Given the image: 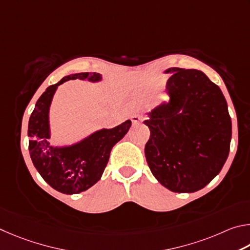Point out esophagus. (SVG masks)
Masks as SVG:
<instances>
[{"mask_svg": "<svg viewBox=\"0 0 250 250\" xmlns=\"http://www.w3.org/2000/svg\"><path fill=\"white\" fill-rule=\"evenodd\" d=\"M142 120H143V117L141 115H133L132 116V122H133L134 125H136V124H138V123H141Z\"/></svg>", "mask_w": 250, "mask_h": 250, "instance_id": "1", "label": "esophagus"}]
</instances>
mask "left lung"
Listing matches in <instances>:
<instances>
[{"instance_id":"obj_1","label":"left lung","mask_w":250,"mask_h":250,"mask_svg":"<svg viewBox=\"0 0 250 250\" xmlns=\"http://www.w3.org/2000/svg\"><path fill=\"white\" fill-rule=\"evenodd\" d=\"M170 100L149 113L145 146L154 177L170 191L192 193L208 185L229 154L231 121L222 91L202 71L170 68Z\"/></svg>"}]
</instances>
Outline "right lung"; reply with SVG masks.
<instances>
[{"label":"right lung","instance_id":"1","mask_svg":"<svg viewBox=\"0 0 250 250\" xmlns=\"http://www.w3.org/2000/svg\"><path fill=\"white\" fill-rule=\"evenodd\" d=\"M101 74L82 72L67 76L48 86L29 117V155L35 168L48 185L64 194H77L98 182L108 163L112 148L127 134L129 120L112 129H101L76 145L55 148L49 143L48 113L57 86L74 79L99 81Z\"/></svg>","mask_w":250,"mask_h":250}]
</instances>
